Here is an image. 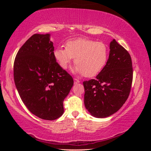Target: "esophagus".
Listing matches in <instances>:
<instances>
[{
    "label": "esophagus",
    "mask_w": 151,
    "mask_h": 151,
    "mask_svg": "<svg viewBox=\"0 0 151 151\" xmlns=\"http://www.w3.org/2000/svg\"><path fill=\"white\" fill-rule=\"evenodd\" d=\"M74 83H75V84H77V83H80V81H79L78 79L75 78H74Z\"/></svg>",
    "instance_id": "esophagus-1"
}]
</instances>
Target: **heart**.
Returning a JSON list of instances; mask_svg holds the SVG:
<instances>
[{"label":"heart","instance_id":"obj_1","mask_svg":"<svg viewBox=\"0 0 151 151\" xmlns=\"http://www.w3.org/2000/svg\"><path fill=\"white\" fill-rule=\"evenodd\" d=\"M53 54L63 69H66L75 58L76 65L74 70L83 74L85 77L90 78L98 75L105 66L109 50L104 42L79 38L68 40L65 43V48L58 47Z\"/></svg>","mask_w":151,"mask_h":151}]
</instances>
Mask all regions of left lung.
<instances>
[{"label": "left lung", "mask_w": 151, "mask_h": 151, "mask_svg": "<svg viewBox=\"0 0 151 151\" xmlns=\"http://www.w3.org/2000/svg\"><path fill=\"white\" fill-rule=\"evenodd\" d=\"M133 76L131 55L113 39L109 59L96 78L83 82L86 109L97 118H105L121 108L129 96Z\"/></svg>", "instance_id": "left-lung-1"}]
</instances>
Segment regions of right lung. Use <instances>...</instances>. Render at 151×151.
<instances>
[{
    "mask_svg": "<svg viewBox=\"0 0 151 151\" xmlns=\"http://www.w3.org/2000/svg\"><path fill=\"white\" fill-rule=\"evenodd\" d=\"M53 53L50 35L35 34L18 51L14 62V81L21 100L32 114L48 121L62 116L63 101L74 84Z\"/></svg>",
    "mask_w": 151,
    "mask_h": 151,
    "instance_id": "add662e5",
    "label": "right lung"
}]
</instances>
